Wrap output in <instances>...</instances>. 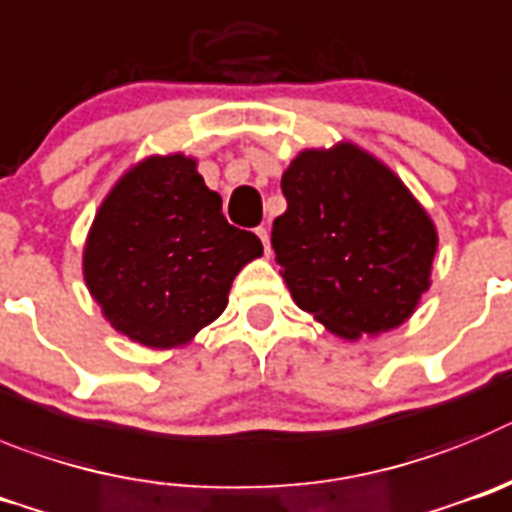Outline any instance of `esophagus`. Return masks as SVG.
<instances>
[{
  "mask_svg": "<svg viewBox=\"0 0 512 512\" xmlns=\"http://www.w3.org/2000/svg\"><path fill=\"white\" fill-rule=\"evenodd\" d=\"M255 234H257V237H260L262 247H265V255H270V234H267V229L265 227H257Z\"/></svg>",
  "mask_w": 512,
  "mask_h": 512,
  "instance_id": "1",
  "label": "esophagus"
}]
</instances>
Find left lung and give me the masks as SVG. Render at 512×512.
<instances>
[{
  "label": "left lung",
  "instance_id": "left-lung-1",
  "mask_svg": "<svg viewBox=\"0 0 512 512\" xmlns=\"http://www.w3.org/2000/svg\"><path fill=\"white\" fill-rule=\"evenodd\" d=\"M273 222L280 275L298 308L357 339L403 324L428 290L436 229L393 170L354 145L303 150L283 173Z\"/></svg>",
  "mask_w": 512,
  "mask_h": 512
}]
</instances>
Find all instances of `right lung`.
<instances>
[{
  "label": "right lung",
  "mask_w": 512,
  "mask_h": 512,
  "mask_svg": "<svg viewBox=\"0 0 512 512\" xmlns=\"http://www.w3.org/2000/svg\"><path fill=\"white\" fill-rule=\"evenodd\" d=\"M260 255V239L224 219L196 160L168 155L142 160L104 199L84 275L114 329L170 349L227 308L234 275Z\"/></svg>",
  "instance_id": "1"
}]
</instances>
